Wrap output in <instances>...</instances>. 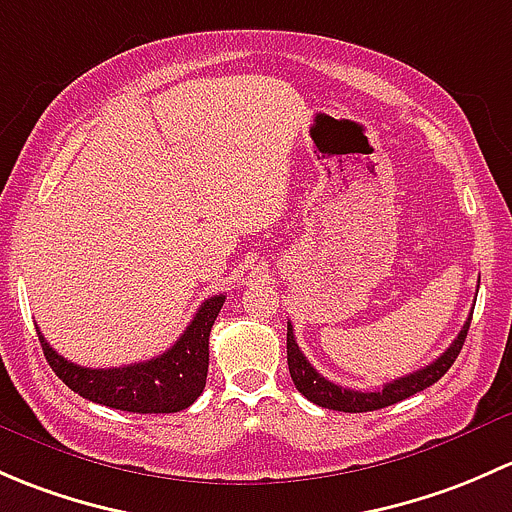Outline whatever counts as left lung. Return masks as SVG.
<instances>
[{
    "instance_id": "8db88e82",
    "label": "left lung",
    "mask_w": 512,
    "mask_h": 512,
    "mask_svg": "<svg viewBox=\"0 0 512 512\" xmlns=\"http://www.w3.org/2000/svg\"><path fill=\"white\" fill-rule=\"evenodd\" d=\"M471 328V318L463 323L461 333H458L456 340L451 342L449 350L434 360L431 365L421 367L407 377H399L394 382H387L382 389H374V392H357V389H347L340 387V384L330 382L325 379L323 374L315 370L305 355L300 352L298 342H295L293 335V325L288 323V372H291L295 389L303 394L305 399H310L313 404L325 409H333V412H374V409H384V407H392V404L402 402V399L412 397V394L421 392V389L431 387L434 382H439L449 367L456 362L458 352H461L463 342H466V333Z\"/></svg>"
}]
</instances>
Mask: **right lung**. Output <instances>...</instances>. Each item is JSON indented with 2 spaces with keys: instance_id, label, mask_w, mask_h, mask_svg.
I'll use <instances>...</instances> for the list:
<instances>
[{
  "instance_id": "obj_1",
  "label": "right lung",
  "mask_w": 512,
  "mask_h": 512,
  "mask_svg": "<svg viewBox=\"0 0 512 512\" xmlns=\"http://www.w3.org/2000/svg\"><path fill=\"white\" fill-rule=\"evenodd\" d=\"M226 295H214L199 305L197 315L179 340L152 360L125 367L93 370L61 357L39 333L41 350L56 377L88 402L133 414L182 412L204 392L209 370V333Z\"/></svg>"
}]
</instances>
